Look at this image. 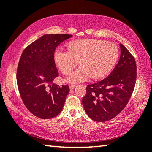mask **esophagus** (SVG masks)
<instances>
[{
  "label": "esophagus",
  "instance_id": "obj_1",
  "mask_svg": "<svg viewBox=\"0 0 152 152\" xmlns=\"http://www.w3.org/2000/svg\"><path fill=\"white\" fill-rule=\"evenodd\" d=\"M75 84H70V85H69V88H70V89H74V88H75Z\"/></svg>",
  "mask_w": 152,
  "mask_h": 152
}]
</instances>
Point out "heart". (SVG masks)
I'll list each match as a JSON object with an SVG mask.
<instances>
[{"instance_id": "1", "label": "heart", "mask_w": 152, "mask_h": 152, "mask_svg": "<svg viewBox=\"0 0 152 152\" xmlns=\"http://www.w3.org/2000/svg\"><path fill=\"white\" fill-rule=\"evenodd\" d=\"M68 50H58L54 61L64 74H70L78 64L80 68L67 76L65 80L72 83L86 81L92 76L100 79L109 73L119 57V50L115 43L104 40L83 39L70 42Z\"/></svg>"}]
</instances>
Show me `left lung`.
I'll list each match as a JSON object with an SVG mask.
<instances>
[{
  "label": "left lung",
  "instance_id": "left-lung-1",
  "mask_svg": "<svg viewBox=\"0 0 152 152\" xmlns=\"http://www.w3.org/2000/svg\"><path fill=\"white\" fill-rule=\"evenodd\" d=\"M121 56L109 76L86 86L82 104L92 120L104 122L112 119L122 111L134 90L137 66L133 56L120 43Z\"/></svg>",
  "mask_w": 152,
  "mask_h": 152
}]
</instances>
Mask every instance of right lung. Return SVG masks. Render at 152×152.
<instances>
[{"label": "right lung", "mask_w": 152, "mask_h": 152, "mask_svg": "<svg viewBox=\"0 0 152 152\" xmlns=\"http://www.w3.org/2000/svg\"><path fill=\"white\" fill-rule=\"evenodd\" d=\"M72 37L68 34H46L31 43L23 51L19 61L17 82L25 107L35 116L51 119L60 113L67 95L68 85L53 83L59 76L54 61L56 48Z\"/></svg>", "instance_id": "right-lung-1"}]
</instances>
